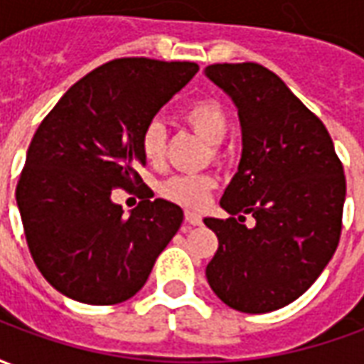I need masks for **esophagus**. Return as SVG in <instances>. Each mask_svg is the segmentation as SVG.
Wrapping results in <instances>:
<instances>
[{
	"mask_svg": "<svg viewBox=\"0 0 364 364\" xmlns=\"http://www.w3.org/2000/svg\"><path fill=\"white\" fill-rule=\"evenodd\" d=\"M185 220L189 222L191 226H198V224L203 222V216L198 213H195V210H187V213H185Z\"/></svg>",
	"mask_w": 364,
	"mask_h": 364,
	"instance_id": "obj_1",
	"label": "esophagus"
}]
</instances>
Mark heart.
Returning a JSON list of instances; mask_svg holds the SVG:
<instances>
[{"instance_id":"b5f03b06","label":"heart","mask_w":364,"mask_h":364,"mask_svg":"<svg viewBox=\"0 0 364 364\" xmlns=\"http://www.w3.org/2000/svg\"><path fill=\"white\" fill-rule=\"evenodd\" d=\"M183 120L210 144H220L228 134V114L224 111V107L214 99H200V101L191 103L183 111ZM140 148H142L144 158L148 159L151 166L164 164L166 128L161 122L154 120L144 128L140 136ZM214 187H216V179L213 175H171L159 185V195L175 205L200 208L208 200Z\"/></svg>"}]
</instances>
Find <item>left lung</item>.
Segmentation results:
<instances>
[{
    "label": "left lung",
    "instance_id": "8db88e82",
    "mask_svg": "<svg viewBox=\"0 0 364 364\" xmlns=\"http://www.w3.org/2000/svg\"><path fill=\"white\" fill-rule=\"evenodd\" d=\"M205 74L236 103L244 140L220 200L230 218H205L218 237L206 279L237 312H273L302 296L336 253L343 164L323 122L271 70L242 62L210 64Z\"/></svg>",
    "mask_w": 364,
    "mask_h": 364
}]
</instances>
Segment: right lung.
Returning a JSON list of instances; mask_svg holds the SVG:
<instances>
[{
	"mask_svg": "<svg viewBox=\"0 0 364 364\" xmlns=\"http://www.w3.org/2000/svg\"><path fill=\"white\" fill-rule=\"evenodd\" d=\"M198 72L195 62L117 58L74 83L28 146L17 205L28 252L54 289L111 306L134 296L183 222L181 206L151 191L132 213L112 189L142 187L140 136Z\"/></svg>",
	"mask_w": 364,
	"mask_h": 364,
	"instance_id": "obj_1",
	"label": "right lung"
}]
</instances>
